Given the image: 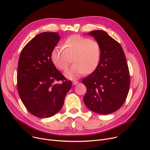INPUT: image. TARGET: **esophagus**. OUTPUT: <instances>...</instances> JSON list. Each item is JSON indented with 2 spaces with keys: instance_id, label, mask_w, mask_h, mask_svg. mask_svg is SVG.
<instances>
[{
  "instance_id": "1",
  "label": "esophagus",
  "mask_w": 150,
  "mask_h": 150,
  "mask_svg": "<svg viewBox=\"0 0 150 150\" xmlns=\"http://www.w3.org/2000/svg\"><path fill=\"white\" fill-rule=\"evenodd\" d=\"M78 83H79L78 80H74V81H73V85H75L77 84Z\"/></svg>"
}]
</instances>
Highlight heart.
<instances>
[{
    "label": "heart",
    "mask_w": 150,
    "mask_h": 150,
    "mask_svg": "<svg viewBox=\"0 0 150 150\" xmlns=\"http://www.w3.org/2000/svg\"><path fill=\"white\" fill-rule=\"evenodd\" d=\"M101 57L99 42L79 35L68 37L62 47L56 46L51 52V60L59 70L64 71L72 58L74 63L64 75L69 79H76L82 75L93 73L98 66Z\"/></svg>",
    "instance_id": "1"
}]
</instances>
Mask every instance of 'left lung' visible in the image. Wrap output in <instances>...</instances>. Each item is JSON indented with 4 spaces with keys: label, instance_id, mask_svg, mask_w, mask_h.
Masks as SVG:
<instances>
[{
    "label": "left lung",
    "instance_id": "left-lung-1",
    "mask_svg": "<svg viewBox=\"0 0 150 150\" xmlns=\"http://www.w3.org/2000/svg\"><path fill=\"white\" fill-rule=\"evenodd\" d=\"M101 47L100 63L96 70L83 79L86 87L83 101L91 110L106 115L118 110L127 97L130 74L120 44L103 30L90 32Z\"/></svg>",
    "mask_w": 150,
    "mask_h": 150
}]
</instances>
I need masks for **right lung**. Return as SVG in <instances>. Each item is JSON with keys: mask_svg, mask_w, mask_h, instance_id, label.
Masks as SVG:
<instances>
[{"mask_svg": "<svg viewBox=\"0 0 150 150\" xmlns=\"http://www.w3.org/2000/svg\"><path fill=\"white\" fill-rule=\"evenodd\" d=\"M60 40L56 32H42L22 49L18 63L17 89L27 110L38 118H49L58 112L71 88L51 60V52ZM61 80L62 84H56Z\"/></svg>", "mask_w": 150, "mask_h": 150, "instance_id": "1", "label": "right lung"}]
</instances>
